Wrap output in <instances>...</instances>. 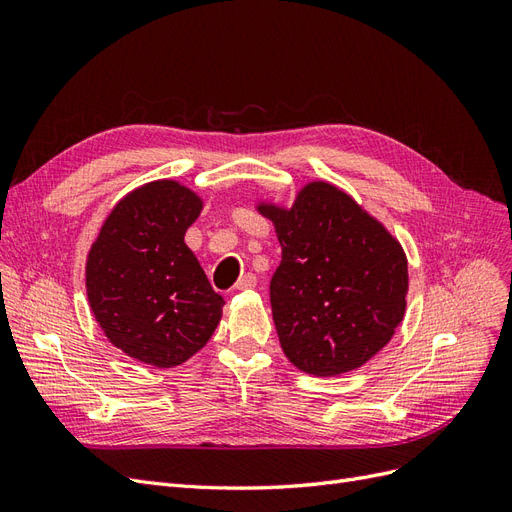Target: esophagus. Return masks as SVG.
Returning <instances> with one entry per match:
<instances>
[{
    "label": "esophagus",
    "mask_w": 512,
    "mask_h": 512,
    "mask_svg": "<svg viewBox=\"0 0 512 512\" xmlns=\"http://www.w3.org/2000/svg\"><path fill=\"white\" fill-rule=\"evenodd\" d=\"M256 286V275L254 273H245L239 277V282L235 284L237 290H250Z\"/></svg>",
    "instance_id": "1"
}]
</instances>
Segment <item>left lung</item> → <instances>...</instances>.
I'll use <instances>...</instances> for the list:
<instances>
[{
	"instance_id": "obj_1",
	"label": "left lung",
	"mask_w": 512,
	"mask_h": 512,
	"mask_svg": "<svg viewBox=\"0 0 512 512\" xmlns=\"http://www.w3.org/2000/svg\"><path fill=\"white\" fill-rule=\"evenodd\" d=\"M282 262L271 307L286 359L305 374L339 376L391 342L408 305V258L393 232L337 185L314 179L292 205L258 200Z\"/></svg>"
}]
</instances>
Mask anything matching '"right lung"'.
Segmentation results:
<instances>
[{"label": "right lung", "instance_id": "add662e5", "mask_svg": "<svg viewBox=\"0 0 512 512\" xmlns=\"http://www.w3.org/2000/svg\"><path fill=\"white\" fill-rule=\"evenodd\" d=\"M203 198L175 179L138 185L106 215L85 262V288L100 331L130 359L170 369L203 348L222 320L188 230Z\"/></svg>", "mask_w": 512, "mask_h": 512}]
</instances>
